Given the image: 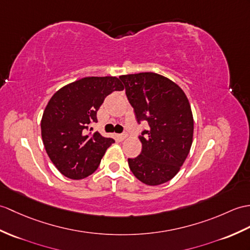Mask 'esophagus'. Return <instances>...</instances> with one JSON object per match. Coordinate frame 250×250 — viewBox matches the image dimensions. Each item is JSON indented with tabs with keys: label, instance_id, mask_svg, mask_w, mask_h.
I'll return each mask as SVG.
<instances>
[{
	"label": "esophagus",
	"instance_id": "obj_1",
	"mask_svg": "<svg viewBox=\"0 0 250 250\" xmlns=\"http://www.w3.org/2000/svg\"><path fill=\"white\" fill-rule=\"evenodd\" d=\"M126 136H127L126 133H123V134H118V135H117V138L119 139V141H124V139H125Z\"/></svg>",
	"mask_w": 250,
	"mask_h": 250
}]
</instances>
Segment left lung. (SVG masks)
Masks as SVG:
<instances>
[{"label": "left lung", "mask_w": 250, "mask_h": 250, "mask_svg": "<svg viewBox=\"0 0 250 250\" xmlns=\"http://www.w3.org/2000/svg\"><path fill=\"white\" fill-rule=\"evenodd\" d=\"M119 79L136 121L149 125L139 135L141 154L127 159L130 169L145 184H163L177 175L193 143L189 102L176 83L158 73L126 74Z\"/></svg>", "instance_id": "8db88e82"}]
</instances>
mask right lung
Returning <instances> with one entry per match:
<instances>
[{
    "label": "right lung",
    "instance_id": "1",
    "mask_svg": "<svg viewBox=\"0 0 250 250\" xmlns=\"http://www.w3.org/2000/svg\"><path fill=\"white\" fill-rule=\"evenodd\" d=\"M124 88L116 77H88L63 86L50 99L42 119V136L50 160L63 176L84 179L99 167L115 141L87 131L98 121L104 99Z\"/></svg>",
    "mask_w": 250,
    "mask_h": 250
}]
</instances>
